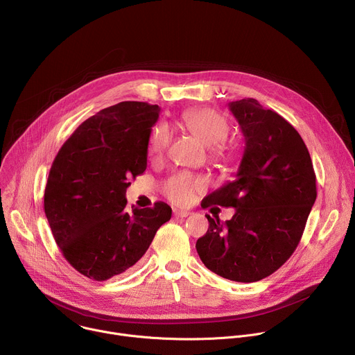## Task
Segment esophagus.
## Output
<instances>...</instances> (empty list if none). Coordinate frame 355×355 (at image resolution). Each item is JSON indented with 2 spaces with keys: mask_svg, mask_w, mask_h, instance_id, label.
<instances>
[{
  "mask_svg": "<svg viewBox=\"0 0 355 355\" xmlns=\"http://www.w3.org/2000/svg\"><path fill=\"white\" fill-rule=\"evenodd\" d=\"M189 215H191V212H188V211H178V209L174 211V216L175 218H187Z\"/></svg>",
  "mask_w": 355,
  "mask_h": 355,
  "instance_id": "34e87169",
  "label": "esophagus"
}]
</instances>
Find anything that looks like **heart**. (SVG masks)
<instances>
[{
  "mask_svg": "<svg viewBox=\"0 0 355 355\" xmlns=\"http://www.w3.org/2000/svg\"><path fill=\"white\" fill-rule=\"evenodd\" d=\"M182 123L202 144L211 147V159L223 166H232L240 159V148L226 144L230 123L227 118L212 108H196L182 115ZM170 130L166 125H157L147 140V151L151 160L159 162L170 143ZM207 180L189 173H178L170 177L163 187L164 195L175 205H187L198 193L207 189Z\"/></svg>",
  "mask_w": 355,
  "mask_h": 355,
  "instance_id": "b5f03b06",
  "label": "heart"
}]
</instances>
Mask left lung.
Segmentation results:
<instances>
[{"label":"left lung","instance_id":"obj_1","mask_svg":"<svg viewBox=\"0 0 355 355\" xmlns=\"http://www.w3.org/2000/svg\"><path fill=\"white\" fill-rule=\"evenodd\" d=\"M245 147L236 175L200 207L234 208L222 223L205 215L209 229L196 241L205 267L236 282L275 272L297 247L316 200V174L296 129L254 98L229 104Z\"/></svg>","mask_w":355,"mask_h":355}]
</instances>
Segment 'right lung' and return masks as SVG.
Returning <instances> with one entry per match:
<instances>
[{
    "mask_svg": "<svg viewBox=\"0 0 355 355\" xmlns=\"http://www.w3.org/2000/svg\"><path fill=\"white\" fill-rule=\"evenodd\" d=\"M159 105L125 101L83 122L50 167L44 214L63 257L89 279L107 281L133 267L171 208L128 211L130 180L147 167V140Z\"/></svg>",
    "mask_w": 355,
    "mask_h": 355,
    "instance_id": "right-lung-1",
    "label": "right lung"
}]
</instances>
